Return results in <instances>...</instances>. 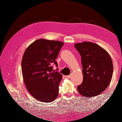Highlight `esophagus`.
<instances>
[{"label": "esophagus", "mask_w": 122, "mask_h": 122, "mask_svg": "<svg viewBox=\"0 0 122 122\" xmlns=\"http://www.w3.org/2000/svg\"><path fill=\"white\" fill-rule=\"evenodd\" d=\"M65 77H66L67 78H69L70 77V75H66V76H65Z\"/></svg>", "instance_id": "34e87169"}]
</instances>
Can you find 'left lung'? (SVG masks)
Segmentation results:
<instances>
[{"label": "left lung", "instance_id": "8db88e82", "mask_svg": "<svg viewBox=\"0 0 122 122\" xmlns=\"http://www.w3.org/2000/svg\"><path fill=\"white\" fill-rule=\"evenodd\" d=\"M74 46L81 56L83 68V81L77 90L84 97H94L105 90L111 81L112 58L104 49L94 43L83 42Z\"/></svg>", "mask_w": 122, "mask_h": 122}]
</instances>
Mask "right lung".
Segmentation results:
<instances>
[{
    "label": "right lung",
    "mask_w": 122,
    "mask_h": 122,
    "mask_svg": "<svg viewBox=\"0 0 122 122\" xmlns=\"http://www.w3.org/2000/svg\"><path fill=\"white\" fill-rule=\"evenodd\" d=\"M64 43L40 39L26 49L21 62L24 84L33 97L39 101L51 102L58 95V86L62 76L54 72L55 61Z\"/></svg>",
    "instance_id": "obj_1"
}]
</instances>
